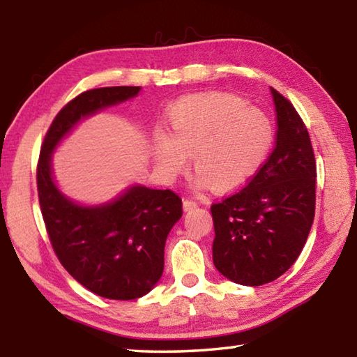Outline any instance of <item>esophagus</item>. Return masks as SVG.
<instances>
[{"instance_id":"34e87169","label":"esophagus","mask_w":357,"mask_h":357,"mask_svg":"<svg viewBox=\"0 0 357 357\" xmlns=\"http://www.w3.org/2000/svg\"><path fill=\"white\" fill-rule=\"evenodd\" d=\"M184 204V209L185 211H190V209H195L198 206V203L195 200H190V198H185V200L183 202Z\"/></svg>"}]
</instances>
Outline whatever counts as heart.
<instances>
[{"label": "heart", "instance_id": "1", "mask_svg": "<svg viewBox=\"0 0 357 357\" xmlns=\"http://www.w3.org/2000/svg\"><path fill=\"white\" fill-rule=\"evenodd\" d=\"M170 137L157 134L153 154L167 178L193 170L214 190L245 183L268 155L274 137L271 119L247 100L228 93L187 96L168 114Z\"/></svg>", "mask_w": 357, "mask_h": 357}]
</instances>
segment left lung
Listing matches in <instances>:
<instances>
[{
    "label": "left lung",
    "instance_id": "8db88e82",
    "mask_svg": "<svg viewBox=\"0 0 357 357\" xmlns=\"http://www.w3.org/2000/svg\"><path fill=\"white\" fill-rule=\"evenodd\" d=\"M277 112L273 153L247 185L211 206L214 266L227 279L259 287L291 268L315 217L317 162L304 121L271 88Z\"/></svg>",
    "mask_w": 357,
    "mask_h": 357
}]
</instances>
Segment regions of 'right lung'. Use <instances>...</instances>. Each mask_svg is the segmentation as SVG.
<instances>
[{"label": "right lung", "instance_id": "1", "mask_svg": "<svg viewBox=\"0 0 357 357\" xmlns=\"http://www.w3.org/2000/svg\"><path fill=\"white\" fill-rule=\"evenodd\" d=\"M138 91V86L96 88L68 102L47 130L36 172L40 213L59 263L89 291L116 301L142 298L162 277L167 236L183 215L181 197L170 189L137 185L104 206H78L53 183L50 154L82 118Z\"/></svg>", "mask_w": 357, "mask_h": 357}]
</instances>
